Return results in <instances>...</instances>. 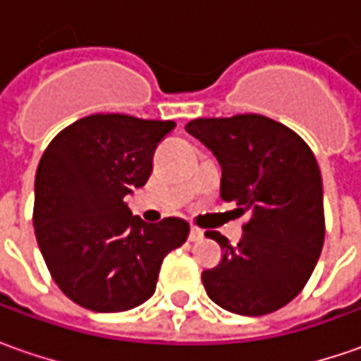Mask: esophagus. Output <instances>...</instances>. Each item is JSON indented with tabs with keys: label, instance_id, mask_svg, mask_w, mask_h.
Returning a JSON list of instances; mask_svg holds the SVG:
<instances>
[{
	"label": "esophagus",
	"instance_id": "obj_1",
	"mask_svg": "<svg viewBox=\"0 0 361 361\" xmlns=\"http://www.w3.org/2000/svg\"><path fill=\"white\" fill-rule=\"evenodd\" d=\"M188 239H190V241H201L202 231L199 229V227H192V229H190V233H188Z\"/></svg>",
	"mask_w": 361,
	"mask_h": 361
}]
</instances>
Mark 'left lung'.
<instances>
[{
  "mask_svg": "<svg viewBox=\"0 0 361 361\" xmlns=\"http://www.w3.org/2000/svg\"><path fill=\"white\" fill-rule=\"evenodd\" d=\"M221 164V199L249 215L235 247L216 231L223 257L202 271L207 295L239 315L277 312L312 277L326 237L324 185L305 140L261 114L197 118L187 126Z\"/></svg>",
  "mask_w": 361,
  "mask_h": 361,
  "instance_id": "1",
  "label": "left lung"
}]
</instances>
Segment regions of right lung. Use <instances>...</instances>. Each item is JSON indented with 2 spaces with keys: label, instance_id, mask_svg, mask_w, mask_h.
<instances>
[{
  "label": "right lung",
  "instance_id": "1",
  "mask_svg": "<svg viewBox=\"0 0 361 361\" xmlns=\"http://www.w3.org/2000/svg\"><path fill=\"white\" fill-rule=\"evenodd\" d=\"M173 120L92 114L63 128L35 173L34 229L63 295L92 312L145 303L157 289L162 259L188 237V223H145L124 197L145 187L159 142Z\"/></svg>",
  "mask_w": 361,
  "mask_h": 361
}]
</instances>
